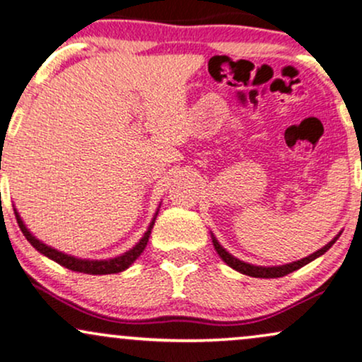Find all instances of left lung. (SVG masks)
Listing matches in <instances>:
<instances>
[{
    "label": "left lung",
    "mask_w": 362,
    "mask_h": 362,
    "mask_svg": "<svg viewBox=\"0 0 362 362\" xmlns=\"http://www.w3.org/2000/svg\"><path fill=\"white\" fill-rule=\"evenodd\" d=\"M339 236H341V233L335 234V236L330 239V241L325 245L324 247H320L319 251L312 252V255L305 256V258L298 259V261H291V263H286V264H278V267H259V264H251V263H246V261L236 258V256H233L230 252L226 250V247L221 246V243L217 241V238L214 236V233H211V238H212V245H214L217 255L221 256V259L224 261L228 267H230L233 269H236V272L243 273V275H247V276H255V278H280V276H285L288 275V273H293L300 269L302 267H305V264L310 263L315 258H319V256L324 255V252H327L330 247L335 241H337Z\"/></svg>",
    "instance_id": "1"
}]
</instances>
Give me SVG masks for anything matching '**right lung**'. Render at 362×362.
Masks as SVG:
<instances>
[{
  "label": "right lung",
  "mask_w": 362,
  "mask_h": 362,
  "mask_svg": "<svg viewBox=\"0 0 362 362\" xmlns=\"http://www.w3.org/2000/svg\"><path fill=\"white\" fill-rule=\"evenodd\" d=\"M13 209H15L16 221H18V226H20L21 233H23V236L27 238L30 245H32L38 252H42L43 256H47L49 259L55 261V263H59L60 267L72 269V272H77V273H87V275H111V273H121V272H124L126 268L132 267L134 261L138 259V256L141 255L143 250H145L146 245H148V239H150L151 229H153V224H155L156 214H158L160 206H158V209H156L153 219H151V223L148 224V229L145 230V234H143L141 239H139L136 245H134L133 247H129L128 251H124L123 255L115 256V258H107V259L79 258V256L67 255V252L55 250V247L45 245L42 239H38L32 233V230L27 228V224L23 223V219H21L20 212L16 211V207H13Z\"/></svg>",
  "instance_id": "right-lung-1"
}]
</instances>
